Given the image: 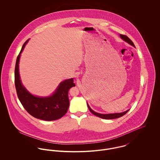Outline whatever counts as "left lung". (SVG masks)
<instances>
[{
	"instance_id": "1",
	"label": "left lung",
	"mask_w": 160,
	"mask_h": 160,
	"mask_svg": "<svg viewBox=\"0 0 160 160\" xmlns=\"http://www.w3.org/2000/svg\"><path fill=\"white\" fill-rule=\"evenodd\" d=\"M120 37L121 38V39H122L124 41H126V42H127L128 43H129V44H131V46H134V47H135L134 46V43L132 42V41L127 36H126V35H122V34H120ZM88 108H89V110H90V112H91L92 114H94V115H95V116H98V117H99V118H103V119H116V118H120V117H121V116H124V114H126L128 112V111L129 110H127V111H126V112H122V113H112V114H100V113H96V112H95L94 111H93L92 110L91 108V107H89V104L88 103Z\"/></svg>"
}]
</instances>
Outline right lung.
Returning a JSON list of instances; mask_svg holds the SVG:
<instances>
[{
  "label": "right lung",
  "instance_id": "add662e5",
  "mask_svg": "<svg viewBox=\"0 0 160 160\" xmlns=\"http://www.w3.org/2000/svg\"><path fill=\"white\" fill-rule=\"evenodd\" d=\"M29 39L23 45L17 57L15 69V84L18 97L24 109L33 117L44 121H53L67 113L69 105V89L75 86L72 78L62 82L50 96L36 97L28 91L22 83L19 74L20 55Z\"/></svg>",
  "mask_w": 160,
  "mask_h": 160
}]
</instances>
